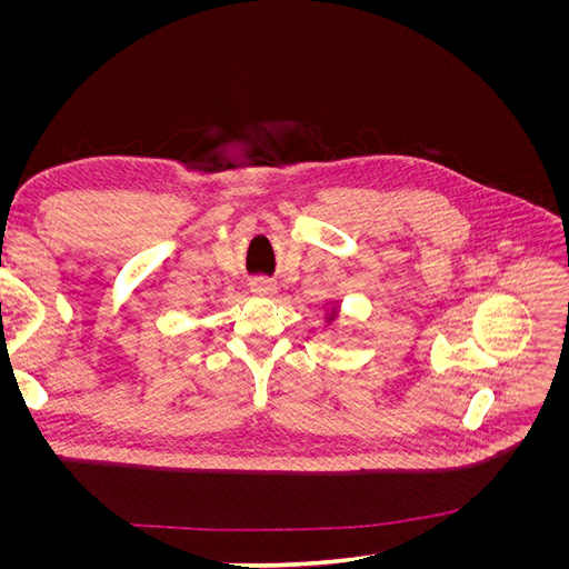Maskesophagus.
<instances>
[{
	"label": "esophagus",
	"instance_id": "34e87169",
	"mask_svg": "<svg viewBox=\"0 0 569 569\" xmlns=\"http://www.w3.org/2000/svg\"><path fill=\"white\" fill-rule=\"evenodd\" d=\"M249 287L253 295H261V297H272L274 291H278V287H274V282L268 278H256V280H251Z\"/></svg>",
	"mask_w": 569,
	"mask_h": 569
}]
</instances>
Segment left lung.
I'll list each match as a JSON object with an SVG mask.
<instances>
[{"instance_id": "1", "label": "left lung", "mask_w": 569, "mask_h": 569, "mask_svg": "<svg viewBox=\"0 0 569 569\" xmlns=\"http://www.w3.org/2000/svg\"><path fill=\"white\" fill-rule=\"evenodd\" d=\"M335 311H337V308H335ZM335 311H332V316H330V320H332V318H335V316H337V313H335Z\"/></svg>"}]
</instances>
